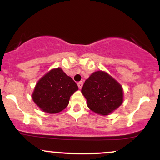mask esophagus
Instances as JSON below:
<instances>
[{
  "instance_id": "1",
  "label": "esophagus",
  "mask_w": 160,
  "mask_h": 160,
  "mask_svg": "<svg viewBox=\"0 0 160 160\" xmlns=\"http://www.w3.org/2000/svg\"><path fill=\"white\" fill-rule=\"evenodd\" d=\"M78 86L79 89H81V88H82V81L79 82L78 83Z\"/></svg>"
}]
</instances>
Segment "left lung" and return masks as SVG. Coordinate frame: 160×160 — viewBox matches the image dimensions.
<instances>
[{"mask_svg":"<svg viewBox=\"0 0 160 160\" xmlns=\"http://www.w3.org/2000/svg\"><path fill=\"white\" fill-rule=\"evenodd\" d=\"M91 111L100 115H108L123 102L122 87L108 73L98 71L92 73L81 89Z\"/></svg>","mask_w":160,"mask_h":160,"instance_id":"left-lung-1","label":"left lung"}]
</instances>
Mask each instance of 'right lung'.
Returning <instances> with one entry per match:
<instances>
[{
	"mask_svg": "<svg viewBox=\"0 0 160 160\" xmlns=\"http://www.w3.org/2000/svg\"><path fill=\"white\" fill-rule=\"evenodd\" d=\"M78 90L71 77L60 68L52 69L37 82L32 99L43 111L56 113L63 111L69 103L70 97Z\"/></svg>",
	"mask_w": 160,
	"mask_h": 160,
	"instance_id": "obj_1",
	"label": "right lung"
}]
</instances>
